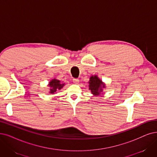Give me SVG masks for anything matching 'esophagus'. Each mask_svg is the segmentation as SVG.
<instances>
[{
	"instance_id": "obj_1",
	"label": "esophagus",
	"mask_w": 157,
	"mask_h": 157,
	"mask_svg": "<svg viewBox=\"0 0 157 157\" xmlns=\"http://www.w3.org/2000/svg\"><path fill=\"white\" fill-rule=\"evenodd\" d=\"M73 82L75 84H78L79 82V79L78 78H73Z\"/></svg>"
}]
</instances>
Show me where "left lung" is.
<instances>
[{"instance_id":"left-lung-1","label":"left lung","mask_w":157,"mask_h":157,"mask_svg":"<svg viewBox=\"0 0 157 157\" xmlns=\"http://www.w3.org/2000/svg\"><path fill=\"white\" fill-rule=\"evenodd\" d=\"M88 83L89 90L94 96H99L103 94V90L105 88V84L98 78L97 75H91Z\"/></svg>"}]
</instances>
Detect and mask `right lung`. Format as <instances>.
I'll return each instance as SVG.
<instances>
[{
  "mask_svg": "<svg viewBox=\"0 0 157 157\" xmlns=\"http://www.w3.org/2000/svg\"><path fill=\"white\" fill-rule=\"evenodd\" d=\"M64 85V83H62L59 80L54 78L50 80L48 83V86L50 87L49 93L50 94H52V95H54L55 93H57L59 90H60Z\"/></svg>",
  "mask_w": 157,
  "mask_h": 157,
  "instance_id": "1",
  "label": "right lung"
}]
</instances>
